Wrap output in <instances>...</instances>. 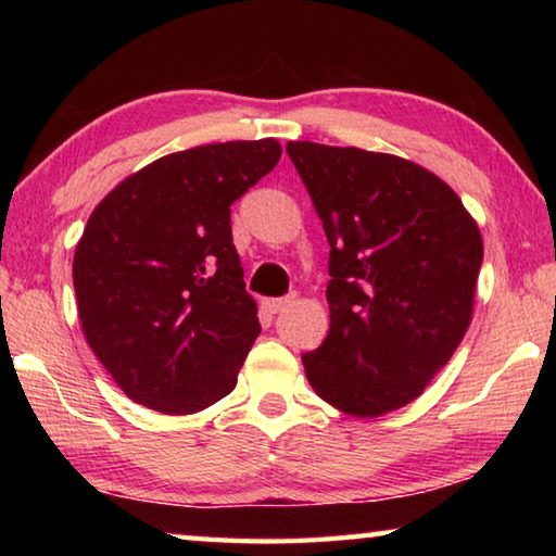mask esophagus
<instances>
[{
    "instance_id": "esophagus-1",
    "label": "esophagus",
    "mask_w": 556,
    "mask_h": 556,
    "mask_svg": "<svg viewBox=\"0 0 556 556\" xmlns=\"http://www.w3.org/2000/svg\"><path fill=\"white\" fill-rule=\"evenodd\" d=\"M294 301H296V294H289V296H281V299H267L265 308L269 314H279V312H285V308L294 304Z\"/></svg>"
}]
</instances>
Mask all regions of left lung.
I'll use <instances>...</instances> for the list:
<instances>
[{
	"label": "left lung",
	"instance_id": "8db88e82",
	"mask_svg": "<svg viewBox=\"0 0 556 556\" xmlns=\"http://www.w3.org/2000/svg\"><path fill=\"white\" fill-rule=\"evenodd\" d=\"M324 223L331 331L301 355L318 397L372 419L419 397L466 336L483 238L429 168L357 147L289 142Z\"/></svg>",
	"mask_w": 556,
	"mask_h": 556
}]
</instances>
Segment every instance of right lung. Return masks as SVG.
I'll return each instance as SVG.
<instances>
[{"instance_id": "obj_1", "label": "right lung", "mask_w": 556, "mask_h": 556, "mask_svg": "<svg viewBox=\"0 0 556 556\" xmlns=\"http://www.w3.org/2000/svg\"><path fill=\"white\" fill-rule=\"evenodd\" d=\"M277 139L166 154L90 213L73 257L86 341L119 390L162 414L230 394L260 336L230 205L277 166Z\"/></svg>"}]
</instances>
